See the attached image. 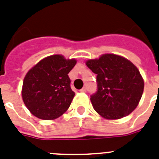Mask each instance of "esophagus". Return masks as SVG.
<instances>
[{"label":"esophagus","instance_id":"obj_1","mask_svg":"<svg viewBox=\"0 0 159 159\" xmlns=\"http://www.w3.org/2000/svg\"><path fill=\"white\" fill-rule=\"evenodd\" d=\"M80 91H81V92H86V86H84V87L82 88V89H81V90H80Z\"/></svg>","mask_w":159,"mask_h":159}]
</instances>
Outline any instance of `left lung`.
Listing matches in <instances>:
<instances>
[{
    "label": "left lung",
    "mask_w": 159,
    "mask_h": 159,
    "mask_svg": "<svg viewBox=\"0 0 159 159\" xmlns=\"http://www.w3.org/2000/svg\"><path fill=\"white\" fill-rule=\"evenodd\" d=\"M95 74L97 91L90 95L94 110L103 118L116 120L126 116L138 105L144 90L139 70L129 60L114 54L86 61Z\"/></svg>",
    "instance_id": "obj_1"
}]
</instances>
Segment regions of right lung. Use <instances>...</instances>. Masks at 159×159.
I'll use <instances>...</instances> for the list:
<instances>
[{
	"label": "right lung",
	"instance_id": "obj_1",
	"mask_svg": "<svg viewBox=\"0 0 159 159\" xmlns=\"http://www.w3.org/2000/svg\"><path fill=\"white\" fill-rule=\"evenodd\" d=\"M76 63L74 59L53 55L43 59L26 73L22 99L34 116L54 120L68 110L75 95L68 74Z\"/></svg>",
	"mask_w": 159,
	"mask_h": 159
}]
</instances>
